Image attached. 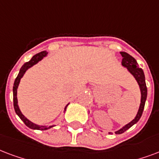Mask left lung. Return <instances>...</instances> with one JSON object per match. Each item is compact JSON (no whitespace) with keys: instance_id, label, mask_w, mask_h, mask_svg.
<instances>
[{"instance_id":"left-lung-1","label":"left lung","mask_w":159,"mask_h":159,"mask_svg":"<svg viewBox=\"0 0 159 159\" xmlns=\"http://www.w3.org/2000/svg\"><path fill=\"white\" fill-rule=\"evenodd\" d=\"M120 54H121L122 57H123L122 66L126 67L130 73L134 76V78L136 79V80H137L138 84L139 85L140 90H141V104H140L139 109V112H138L135 119L130 122L129 124H126L122 129L116 131L115 132L116 134H120L124 133L126 130L129 129V128H131L134 124H136L139 120V119L142 116L143 111V109H144L145 101H146V99H147V86H146V83H145V76L143 71L142 69L138 66L137 61L133 56H131L126 52H120Z\"/></svg>"}]
</instances>
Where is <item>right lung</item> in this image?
<instances>
[{
	"instance_id": "obj_1",
	"label": "right lung",
	"mask_w": 159,
	"mask_h": 159,
	"mask_svg": "<svg viewBox=\"0 0 159 159\" xmlns=\"http://www.w3.org/2000/svg\"><path fill=\"white\" fill-rule=\"evenodd\" d=\"M48 52L46 51H41V52L38 53L36 55H35L32 57V59L30 60L29 62H26L25 64H24L20 70V72L18 74V75H17L16 79V80L14 82V86H13V104H14V109L16 113V114L18 116L20 117V119H21L22 121L24 122V124L26 125L27 127H29L30 129H37V130H46L48 129H50L51 127L53 126H50V127H46V126H39L37 124H33L32 122H30V120L25 118V117L21 114V112L20 110L19 107H18V104H17V88H18V85H19L20 80V79L22 78V76L24 75L25 72L28 70L29 68H30L31 66H33L34 65H35L36 63H38L40 60H41L43 59V57H45V55H47ZM68 106V104L66 105V107ZM66 107L65 108V110L66 109Z\"/></svg>"
}]
</instances>
